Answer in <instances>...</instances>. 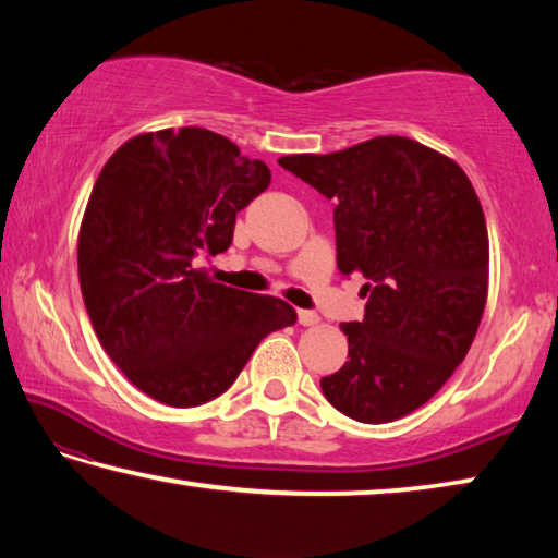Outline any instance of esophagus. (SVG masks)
Returning <instances> with one entry per match:
<instances>
[{
  "label": "esophagus",
  "mask_w": 558,
  "mask_h": 558,
  "mask_svg": "<svg viewBox=\"0 0 558 558\" xmlns=\"http://www.w3.org/2000/svg\"><path fill=\"white\" fill-rule=\"evenodd\" d=\"M298 323L302 327H315L319 323V315L313 313V310H298Z\"/></svg>",
  "instance_id": "esophagus-1"
}]
</instances>
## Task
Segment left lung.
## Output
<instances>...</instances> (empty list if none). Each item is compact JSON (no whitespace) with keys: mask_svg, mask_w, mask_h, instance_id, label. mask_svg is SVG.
Segmentation results:
<instances>
[{"mask_svg":"<svg viewBox=\"0 0 558 558\" xmlns=\"http://www.w3.org/2000/svg\"><path fill=\"white\" fill-rule=\"evenodd\" d=\"M332 199L337 266L362 272L349 362L319 386L337 411L389 423L421 409L465 359L487 305L485 211L462 167L411 137L278 159Z\"/></svg>","mask_w":558,"mask_h":558,"instance_id":"1","label":"left lung"}]
</instances>
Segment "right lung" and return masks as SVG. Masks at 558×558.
<instances>
[{
  "instance_id": "right-lung-1",
  "label": "right lung",
  "mask_w": 558,
  "mask_h": 558,
  "mask_svg": "<svg viewBox=\"0 0 558 558\" xmlns=\"http://www.w3.org/2000/svg\"><path fill=\"white\" fill-rule=\"evenodd\" d=\"M268 184L260 159L204 128L143 132L100 169L78 231L81 292L100 347L149 399H216L263 337L298 323L286 300L192 263L229 248L235 214Z\"/></svg>"
}]
</instances>
